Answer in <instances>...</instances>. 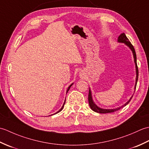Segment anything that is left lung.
Segmentation results:
<instances>
[{"mask_svg": "<svg viewBox=\"0 0 149 149\" xmlns=\"http://www.w3.org/2000/svg\"><path fill=\"white\" fill-rule=\"evenodd\" d=\"M118 43H124L125 45H127L129 49H131V50L132 52V55H133V58H134V64H135V67H136V82H135V85H134V91L136 90V84H137V82L138 79V66H137V62H136V52L134 47L132 46L131 43L129 42V40L127 38V36H125V33H122L118 38V41H117ZM133 97V95H132V97L130 98L127 102L125 104H123V105L120 106V107H117L116 108H113V109H104V108H101V107L98 106L97 104L94 102V101L93 100V97H92V93H91V91L90 90V88H89V94H88V102H89V105L90 108L92 109L93 111L96 112V113H102V114H106V113H113L119 109H120L122 107L125 106L127 104H128L130 102L131 99Z\"/></svg>", "mask_w": 149, "mask_h": 149, "instance_id": "obj_1", "label": "left lung"}]
</instances>
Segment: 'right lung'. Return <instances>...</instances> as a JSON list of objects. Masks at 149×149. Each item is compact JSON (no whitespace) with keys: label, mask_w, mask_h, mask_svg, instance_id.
<instances>
[{"label":"right lung","mask_w":149,"mask_h":149,"mask_svg":"<svg viewBox=\"0 0 149 149\" xmlns=\"http://www.w3.org/2000/svg\"><path fill=\"white\" fill-rule=\"evenodd\" d=\"M73 84H74V83H72L70 85V86L68 87V89H67V90H66V93H68V91H69V90H70V87L72 86V85H73ZM65 102H66V99L65 100V102H64V103H63V106H62V107H61V109H60L59 111H57L56 113H55L54 114H53V115H56V114H57V113H59L60 111H62V109H63V107H64V105H65Z\"/></svg>","instance_id":"1"}]
</instances>
